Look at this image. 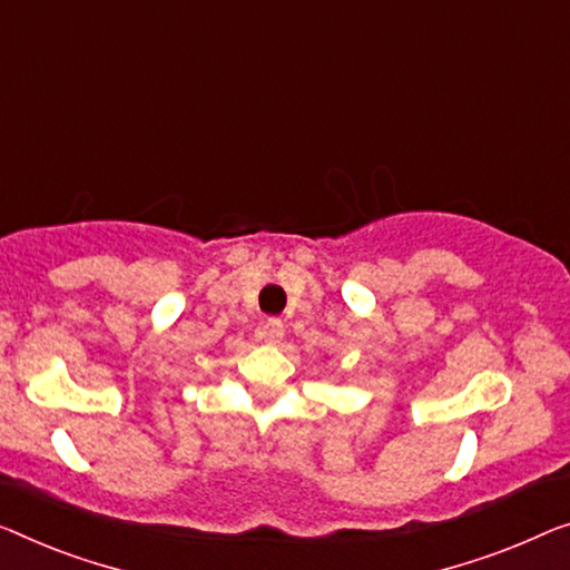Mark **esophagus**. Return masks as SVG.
<instances>
[{"label": "esophagus", "instance_id": "esophagus-1", "mask_svg": "<svg viewBox=\"0 0 570 570\" xmlns=\"http://www.w3.org/2000/svg\"><path fill=\"white\" fill-rule=\"evenodd\" d=\"M282 337H284V322L282 320H268L266 325L261 327V340H266V343H271V345L282 343Z\"/></svg>", "mask_w": 570, "mask_h": 570}]
</instances>
